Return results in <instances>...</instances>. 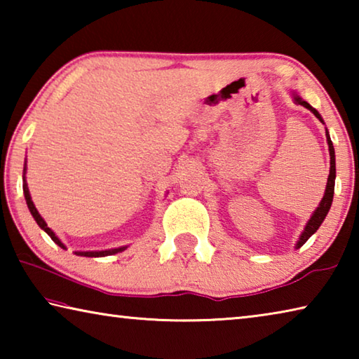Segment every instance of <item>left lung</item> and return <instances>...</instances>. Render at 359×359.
Instances as JSON below:
<instances>
[{
  "label": "left lung",
  "mask_w": 359,
  "mask_h": 359,
  "mask_svg": "<svg viewBox=\"0 0 359 359\" xmlns=\"http://www.w3.org/2000/svg\"><path fill=\"white\" fill-rule=\"evenodd\" d=\"M294 101L297 102V104H301L304 107H307L309 111H312L315 117H317L320 121H323L320 117V114L315 111V109L309 104V102L302 101L299 96L294 95ZM327 133V131H326ZM327 145H330V156H331V169H330V177H327V184H326V191H325V196L323 199H321L320 205L317 208V210L313 212V215L311 220H309V223L306 224V229H304V233L301 234V239L299 242H297V248L302 247L306 242L309 241V238L315 233L320 228V224L323 223L325 217L327 215V212H330L331 209V204H332V196H334V180H336V156H334V147H332V142H331V137L330 135H327Z\"/></svg>",
  "instance_id": "8db88e82"
}]
</instances>
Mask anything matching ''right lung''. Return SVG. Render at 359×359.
<instances>
[{
    "mask_svg": "<svg viewBox=\"0 0 359 359\" xmlns=\"http://www.w3.org/2000/svg\"><path fill=\"white\" fill-rule=\"evenodd\" d=\"M23 194H25V199H27L28 209H29V212H32V215L34 217L36 223H38L39 226H41L42 229H44L48 236H50L52 241L55 242V244H58L60 247L65 248V245L62 244V242H60V239L57 238L55 234H53V231L47 226V223L44 222V218H42V217L39 215V212H38V210H36L34 204H33V201H32V196H29V191H28L27 182H25V184H23ZM121 250H125V247H120V248H112V250H102V252H77V255H81V257H95V258H96V257H107V255L118 253V252H121Z\"/></svg>",
    "mask_w": 359,
    "mask_h": 359,
    "instance_id": "right-lung-1",
    "label": "right lung"
}]
</instances>
